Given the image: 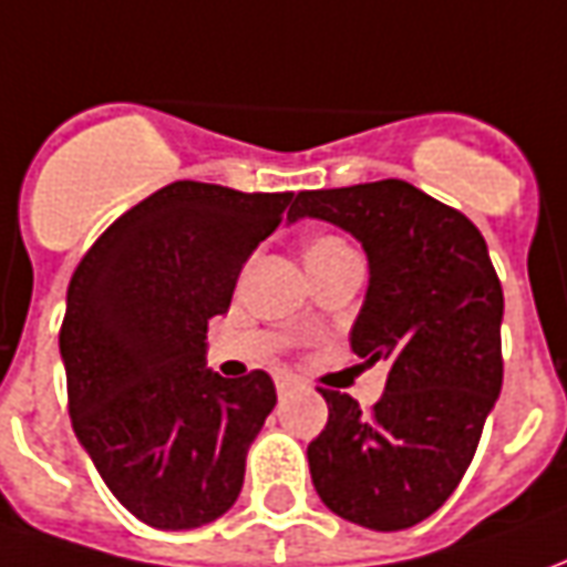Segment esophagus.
Segmentation results:
<instances>
[{
    "label": "esophagus",
    "mask_w": 567,
    "mask_h": 567,
    "mask_svg": "<svg viewBox=\"0 0 567 567\" xmlns=\"http://www.w3.org/2000/svg\"><path fill=\"white\" fill-rule=\"evenodd\" d=\"M297 385V380L295 377H276V389H279V394H285V392H291V389H295Z\"/></svg>",
    "instance_id": "obj_1"
}]
</instances>
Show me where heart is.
Listing matches in <instances>:
<instances>
[{"instance_id": "b5f03b06", "label": "heart", "mask_w": 567, "mask_h": 567, "mask_svg": "<svg viewBox=\"0 0 567 567\" xmlns=\"http://www.w3.org/2000/svg\"><path fill=\"white\" fill-rule=\"evenodd\" d=\"M346 255H355L349 243H343L340 236H316L309 239L307 248H303V260L307 267H321V264H331L337 258H346Z\"/></svg>"}]
</instances>
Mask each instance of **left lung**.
<instances>
[{
  "instance_id": "8db88e82",
  "label": "left lung",
  "mask_w": 567,
  "mask_h": 567,
  "mask_svg": "<svg viewBox=\"0 0 567 567\" xmlns=\"http://www.w3.org/2000/svg\"><path fill=\"white\" fill-rule=\"evenodd\" d=\"M300 218L364 248L368 295L349 343L361 368H389L370 413L321 389L328 425L307 450L312 486L349 523L413 528L462 483L501 394L504 295L486 239L401 178L300 190L288 224Z\"/></svg>"
}]
</instances>
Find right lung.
Instances as JSON below:
<instances>
[{
	"instance_id": "obj_1",
	"label": "right lung",
	"mask_w": 567,
	"mask_h": 567,
	"mask_svg": "<svg viewBox=\"0 0 567 567\" xmlns=\"http://www.w3.org/2000/svg\"><path fill=\"white\" fill-rule=\"evenodd\" d=\"M291 199L173 182L121 215L69 282L60 358L72 427L151 528L209 525L239 498L276 385L264 370L224 380L206 368V324L227 312L243 264Z\"/></svg>"
}]
</instances>
